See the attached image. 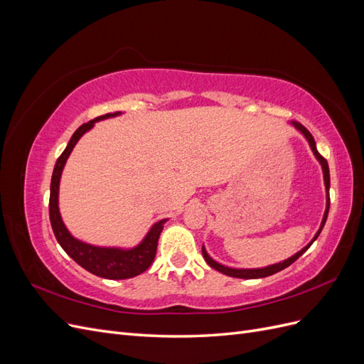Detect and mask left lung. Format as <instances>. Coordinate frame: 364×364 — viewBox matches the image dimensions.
I'll return each instance as SVG.
<instances>
[{"label": "left lung", "mask_w": 364, "mask_h": 364, "mask_svg": "<svg viewBox=\"0 0 364 364\" xmlns=\"http://www.w3.org/2000/svg\"><path fill=\"white\" fill-rule=\"evenodd\" d=\"M291 124H293L297 130H299L301 134L306 138L308 144H310V147H311V150H313V153H314V156L317 158V161H318V162H321V165H322V170H323V181H325V188H326V209H325V214H323V220H322L321 229L317 230V234H316V235H314V238L311 240V243H310V245H306L302 250L297 252L296 255L290 257L289 259H285V261H282V262L272 264V266L262 267V269H230V267L222 266V264H218L217 261H214L211 257H209L208 253H206V250H205V247H202L203 258H205V261L209 264V266H211L213 269H215V270H217V272H220V273L228 274V277H232V278H241V279H257V278H266V277H270V274H274V273H278V272L284 270L285 267H289L290 264H293L297 258H299L304 252H306V250H308V247H310V246L314 243V240L318 237V234L322 232V229H323V226H325L326 217H328V211H329V167H328V162H326V159L321 155V153L317 151V149H316V141H314V138H313V135L310 134V132H308V129H306V127H304L301 123H296V121H291Z\"/></svg>", "instance_id": "obj_1"}]
</instances>
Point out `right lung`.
I'll list each match as a JSON object with an SVG mask.
<instances>
[{
  "label": "right lung",
  "instance_id": "right-lung-1",
  "mask_svg": "<svg viewBox=\"0 0 364 364\" xmlns=\"http://www.w3.org/2000/svg\"><path fill=\"white\" fill-rule=\"evenodd\" d=\"M119 114L121 112H114V114L97 117L91 121H87V123L82 124L74 132V135L71 136L67 149L62 151V155L56 161V165H54L53 176H51V186H50V222H51L53 232L56 235L59 245L85 270L106 279H127V278L136 277V274L142 272H146L151 266L153 259H155L158 240L164 229V223L167 222V220H161V222L153 225L146 238L134 249L97 247V246L86 245L83 241L74 238L62 222L58 203H59V182H60V176L65 167V162H67L70 153L73 151L77 141L82 138L85 132L90 130L97 121L117 117Z\"/></svg>",
  "mask_w": 364,
  "mask_h": 364
}]
</instances>
